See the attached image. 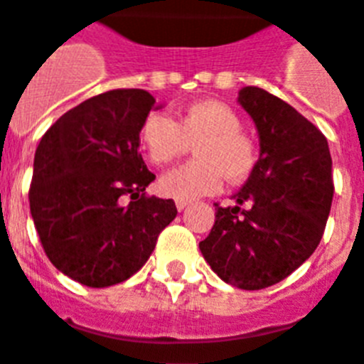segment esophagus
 <instances>
[{"label":"esophagus","mask_w":364,"mask_h":364,"mask_svg":"<svg viewBox=\"0 0 364 364\" xmlns=\"http://www.w3.org/2000/svg\"><path fill=\"white\" fill-rule=\"evenodd\" d=\"M187 205H188L187 200H177V202H176L177 211H183V210H185V208H187Z\"/></svg>","instance_id":"obj_1"}]
</instances>
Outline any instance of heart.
Instances as JSON below:
<instances>
[{"mask_svg":"<svg viewBox=\"0 0 364 364\" xmlns=\"http://www.w3.org/2000/svg\"><path fill=\"white\" fill-rule=\"evenodd\" d=\"M236 111L219 100H200L179 111L176 121L162 111H151L139 128V143L156 166L171 164L194 145L196 160L168 171L159 191L168 198L193 200L217 193L227 177L247 179L257 162L253 139L242 130Z\"/></svg>","mask_w":364,"mask_h":364,"instance_id":"b5f03b06","label":"heart"}]
</instances>
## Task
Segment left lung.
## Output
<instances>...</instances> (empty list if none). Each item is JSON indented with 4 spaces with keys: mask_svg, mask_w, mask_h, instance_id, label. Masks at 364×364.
<instances>
[{
    "mask_svg": "<svg viewBox=\"0 0 364 364\" xmlns=\"http://www.w3.org/2000/svg\"><path fill=\"white\" fill-rule=\"evenodd\" d=\"M238 102L259 132V160L232 196L236 205L215 204V225L200 251L223 282L259 291L293 274L321 242L333 159L319 128L277 96L243 87Z\"/></svg>",
    "mask_w": 364,
    "mask_h": 364,
    "instance_id": "left-lung-1",
    "label": "left lung"
}]
</instances>
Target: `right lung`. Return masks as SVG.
Returning <instances> with one entry per match:
<instances>
[{"label": "right lung", "mask_w": 364, "mask_h": 364, "mask_svg": "<svg viewBox=\"0 0 364 364\" xmlns=\"http://www.w3.org/2000/svg\"><path fill=\"white\" fill-rule=\"evenodd\" d=\"M153 107L141 88L98 94L60 117L37 145L33 225L48 260L87 287L134 276L177 215L173 200L145 194L154 173L139 154V128Z\"/></svg>", "instance_id": "obj_1"}]
</instances>
